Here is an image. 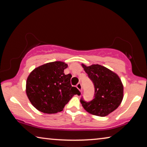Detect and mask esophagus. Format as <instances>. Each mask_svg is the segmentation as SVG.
I'll return each mask as SVG.
<instances>
[{"instance_id": "34e87169", "label": "esophagus", "mask_w": 147, "mask_h": 147, "mask_svg": "<svg viewBox=\"0 0 147 147\" xmlns=\"http://www.w3.org/2000/svg\"><path fill=\"white\" fill-rule=\"evenodd\" d=\"M76 87L80 91L82 92V85H81L80 83H78V84H77Z\"/></svg>"}]
</instances>
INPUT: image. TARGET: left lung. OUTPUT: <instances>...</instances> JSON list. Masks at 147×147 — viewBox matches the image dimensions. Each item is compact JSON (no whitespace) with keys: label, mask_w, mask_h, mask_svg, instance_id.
I'll return each mask as SVG.
<instances>
[{"label":"left lung","mask_w":147,"mask_h":147,"mask_svg":"<svg viewBox=\"0 0 147 147\" xmlns=\"http://www.w3.org/2000/svg\"><path fill=\"white\" fill-rule=\"evenodd\" d=\"M94 86V97L87 102L80 100L83 108L93 115L105 117L120 106L123 98L124 88L115 73L98 64L87 66L82 64Z\"/></svg>","instance_id":"obj_1"}]
</instances>
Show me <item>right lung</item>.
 Wrapping results in <instances>:
<instances>
[{
	"mask_svg": "<svg viewBox=\"0 0 147 147\" xmlns=\"http://www.w3.org/2000/svg\"><path fill=\"white\" fill-rule=\"evenodd\" d=\"M67 67L63 61L49 62L30 73L26 80V95L39 111L48 114L59 112L74 94H80L78 89L71 86V74L64 73Z\"/></svg>",
	"mask_w": 147,
	"mask_h": 147,
	"instance_id": "1",
	"label": "right lung"
}]
</instances>
